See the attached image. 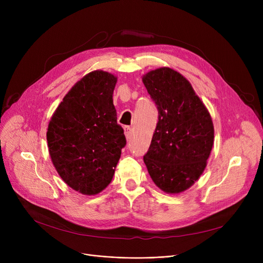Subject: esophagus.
Listing matches in <instances>:
<instances>
[{"instance_id":"obj_1","label":"esophagus","mask_w":263,"mask_h":263,"mask_svg":"<svg viewBox=\"0 0 263 263\" xmlns=\"http://www.w3.org/2000/svg\"><path fill=\"white\" fill-rule=\"evenodd\" d=\"M124 135H126V139L129 141L132 136V129L130 127H124Z\"/></svg>"}]
</instances>
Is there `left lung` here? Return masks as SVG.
<instances>
[{"label": "left lung", "instance_id": "1", "mask_svg": "<svg viewBox=\"0 0 263 263\" xmlns=\"http://www.w3.org/2000/svg\"><path fill=\"white\" fill-rule=\"evenodd\" d=\"M144 85L159 109V121L144 162L155 184L180 194L202 175L214 142L208 108L191 83L170 67L145 73Z\"/></svg>", "mask_w": 263, "mask_h": 263}]
</instances>
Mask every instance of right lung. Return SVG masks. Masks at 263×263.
<instances>
[{"instance_id": "right-lung-1", "label": "right lung", "mask_w": 263, "mask_h": 263, "mask_svg": "<svg viewBox=\"0 0 263 263\" xmlns=\"http://www.w3.org/2000/svg\"><path fill=\"white\" fill-rule=\"evenodd\" d=\"M117 77L85 74L67 92L49 121L51 161L63 181L83 195H97L112 181L126 145L113 92Z\"/></svg>"}]
</instances>
